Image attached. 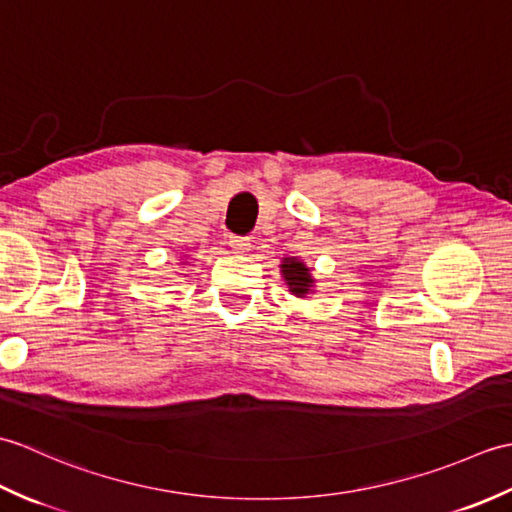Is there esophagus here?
Here are the masks:
<instances>
[{
  "instance_id": "esophagus-1",
  "label": "esophagus",
  "mask_w": 512,
  "mask_h": 512,
  "mask_svg": "<svg viewBox=\"0 0 512 512\" xmlns=\"http://www.w3.org/2000/svg\"><path fill=\"white\" fill-rule=\"evenodd\" d=\"M228 246H231L235 253H248V250H250V237L231 235V239H228Z\"/></svg>"
}]
</instances>
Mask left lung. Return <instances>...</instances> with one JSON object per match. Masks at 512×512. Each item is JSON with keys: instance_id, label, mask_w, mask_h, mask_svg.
I'll return each instance as SVG.
<instances>
[{"instance_id": "obj_1", "label": "left lung", "mask_w": 512, "mask_h": 512, "mask_svg": "<svg viewBox=\"0 0 512 512\" xmlns=\"http://www.w3.org/2000/svg\"><path fill=\"white\" fill-rule=\"evenodd\" d=\"M281 273H284L290 290L295 292L297 297H303L310 290V286H312L310 270L303 266L301 262H297L295 257H286L284 259V264H281Z\"/></svg>"}]
</instances>
